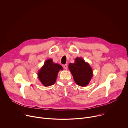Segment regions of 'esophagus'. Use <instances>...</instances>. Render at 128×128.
Returning a JSON list of instances; mask_svg holds the SVG:
<instances>
[{
    "mask_svg": "<svg viewBox=\"0 0 128 128\" xmlns=\"http://www.w3.org/2000/svg\"><path fill=\"white\" fill-rule=\"evenodd\" d=\"M63 67H64V68L65 69H67V68H68V65H67V64L63 65Z\"/></svg>",
    "mask_w": 128,
    "mask_h": 128,
    "instance_id": "esophagus-1",
    "label": "esophagus"
}]
</instances>
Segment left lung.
Listing matches in <instances>:
<instances>
[{
    "label": "left lung",
    "instance_id": "1",
    "mask_svg": "<svg viewBox=\"0 0 128 128\" xmlns=\"http://www.w3.org/2000/svg\"><path fill=\"white\" fill-rule=\"evenodd\" d=\"M68 68L75 82L80 86H86L93 76L92 67L82 58H76L74 63H69Z\"/></svg>",
    "mask_w": 128,
    "mask_h": 128
}]
</instances>
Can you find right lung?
Returning <instances> with one entry per match:
<instances>
[{"mask_svg":"<svg viewBox=\"0 0 128 128\" xmlns=\"http://www.w3.org/2000/svg\"><path fill=\"white\" fill-rule=\"evenodd\" d=\"M63 69L61 65L54 63L52 59H48L38 72V78L44 86H50L55 83L59 71Z\"/></svg>","mask_w":128,"mask_h":128,"instance_id":"obj_1","label":"right lung"}]
</instances>
